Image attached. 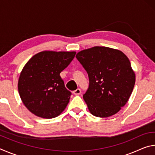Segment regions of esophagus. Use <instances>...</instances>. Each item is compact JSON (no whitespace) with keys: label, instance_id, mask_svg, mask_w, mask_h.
Listing matches in <instances>:
<instances>
[{"label":"esophagus","instance_id":"esophagus-1","mask_svg":"<svg viewBox=\"0 0 155 155\" xmlns=\"http://www.w3.org/2000/svg\"><path fill=\"white\" fill-rule=\"evenodd\" d=\"M73 94H74V95H79V94H81V90H80L79 88H78L76 90L73 91Z\"/></svg>","mask_w":155,"mask_h":155}]
</instances>
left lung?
<instances>
[{
  "label": "left lung",
  "mask_w": 155,
  "mask_h": 155,
  "mask_svg": "<svg viewBox=\"0 0 155 155\" xmlns=\"http://www.w3.org/2000/svg\"><path fill=\"white\" fill-rule=\"evenodd\" d=\"M76 57L88 74L89 87L83 97L91 114L107 117L118 112L127 103L135 83L128 57L104 46L84 50Z\"/></svg>",
  "instance_id": "1"
}]
</instances>
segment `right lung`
I'll return each mask as SVG.
<instances>
[{"mask_svg":"<svg viewBox=\"0 0 155 155\" xmlns=\"http://www.w3.org/2000/svg\"><path fill=\"white\" fill-rule=\"evenodd\" d=\"M75 54V52L43 51L26 64L18 81V91L32 114L49 119L65 109L72 93L65 88L59 74Z\"/></svg>","mask_w":155,"mask_h":155,"instance_id":"add662e5","label":"right lung"}]
</instances>
